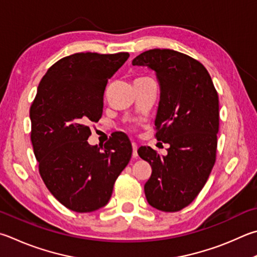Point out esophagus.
Returning <instances> with one entry per match:
<instances>
[{"label": "esophagus", "instance_id": "obj_1", "mask_svg": "<svg viewBox=\"0 0 257 257\" xmlns=\"http://www.w3.org/2000/svg\"><path fill=\"white\" fill-rule=\"evenodd\" d=\"M132 146H133V157L134 158H137L138 157V153H137L138 146H137V144L136 143H133Z\"/></svg>", "mask_w": 257, "mask_h": 257}]
</instances>
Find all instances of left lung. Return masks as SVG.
I'll return each mask as SVG.
<instances>
[{
	"instance_id": "8db88e82",
	"label": "left lung",
	"mask_w": 257,
	"mask_h": 257,
	"mask_svg": "<svg viewBox=\"0 0 257 257\" xmlns=\"http://www.w3.org/2000/svg\"><path fill=\"white\" fill-rule=\"evenodd\" d=\"M133 65L155 72L161 91L156 138L170 144L165 156L151 147L138 149L152 166L145 195L161 211H180L197 198L216 162L217 91L203 65L179 51L147 50L134 58Z\"/></svg>"
}]
</instances>
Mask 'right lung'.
<instances>
[{
	"instance_id": "obj_1",
	"label": "right lung",
	"mask_w": 257,
	"mask_h": 257,
	"mask_svg": "<svg viewBox=\"0 0 257 257\" xmlns=\"http://www.w3.org/2000/svg\"><path fill=\"white\" fill-rule=\"evenodd\" d=\"M128 53H78L51 66L30 108L31 143L50 193L76 212L104 207L113 184L132 158L128 137L116 134L104 146H92L88 124L103 112L106 83Z\"/></svg>"
}]
</instances>
